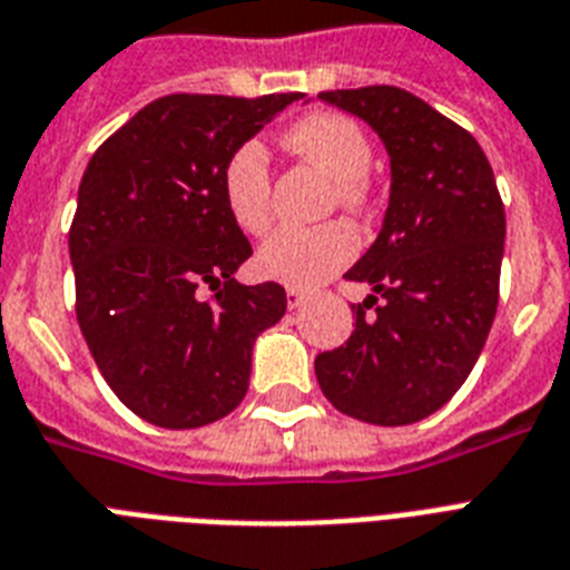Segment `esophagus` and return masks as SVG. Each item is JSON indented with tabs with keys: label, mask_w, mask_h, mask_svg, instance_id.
Here are the masks:
<instances>
[{
	"label": "esophagus",
	"mask_w": 570,
	"mask_h": 570,
	"mask_svg": "<svg viewBox=\"0 0 570 570\" xmlns=\"http://www.w3.org/2000/svg\"><path fill=\"white\" fill-rule=\"evenodd\" d=\"M304 302H307V293H302L298 286H286V307H289V311L302 307Z\"/></svg>",
	"instance_id": "esophagus-1"
}]
</instances>
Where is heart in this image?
Returning a JSON list of instances; mask_svg holds the SVG:
<instances>
[{
	"label": "heart",
	"mask_w": 570,
	"mask_h": 570,
	"mask_svg": "<svg viewBox=\"0 0 570 570\" xmlns=\"http://www.w3.org/2000/svg\"><path fill=\"white\" fill-rule=\"evenodd\" d=\"M284 147L304 163L328 174L334 200L346 209H364L370 200L366 171L373 163L370 138L355 120L337 111H313L284 132ZM222 200L233 224L248 236H263L272 224V177L266 147L248 138L224 159ZM357 254V233L346 222L320 227H284L257 250L259 275L293 286H316L337 275Z\"/></svg>",
	"instance_id": "1"
}]
</instances>
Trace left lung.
<instances>
[{
  "label": "left lung",
  "mask_w": 570,
  "mask_h": 570,
  "mask_svg": "<svg viewBox=\"0 0 570 570\" xmlns=\"http://www.w3.org/2000/svg\"><path fill=\"white\" fill-rule=\"evenodd\" d=\"M320 100L379 132L390 204L379 239L346 272L375 295L352 304L355 331L316 355V379L355 420L416 423L450 402L482 355L500 298L503 200L476 138L414 94L370 85Z\"/></svg>",
  "instance_id": "8db88e82"
}]
</instances>
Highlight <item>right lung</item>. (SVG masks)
I'll list each match as a JSON object with an SVG mask.
<instances>
[{"label":"right lung","mask_w":570,"mask_h":570,"mask_svg":"<svg viewBox=\"0 0 570 570\" xmlns=\"http://www.w3.org/2000/svg\"><path fill=\"white\" fill-rule=\"evenodd\" d=\"M298 94H168L91 156L70 224L76 320L115 396L163 429L215 423L248 393L254 340L284 286H245L250 242L222 200L224 159ZM209 285L213 299H200Z\"/></svg>","instance_id":"add662e5"}]
</instances>
